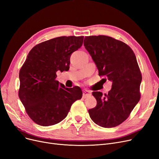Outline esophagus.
<instances>
[{
  "instance_id": "1",
  "label": "esophagus",
  "mask_w": 159,
  "mask_h": 159,
  "mask_svg": "<svg viewBox=\"0 0 159 159\" xmlns=\"http://www.w3.org/2000/svg\"><path fill=\"white\" fill-rule=\"evenodd\" d=\"M91 93H92V92L90 91L87 90V89H84V90L83 91V94H82V96H83L84 98H87V97L91 95Z\"/></svg>"
}]
</instances>
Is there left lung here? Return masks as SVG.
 <instances>
[{
  "label": "left lung",
  "instance_id": "1",
  "mask_svg": "<svg viewBox=\"0 0 159 159\" xmlns=\"http://www.w3.org/2000/svg\"><path fill=\"white\" fill-rule=\"evenodd\" d=\"M84 45L90 54L99 76L112 82L108 94L93 92L95 108L88 110L92 121L111 128L126 120L140 99L142 75L135 54L121 41L106 36H86Z\"/></svg>",
  "mask_w": 159,
  "mask_h": 159
}]
</instances>
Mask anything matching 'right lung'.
Segmentation results:
<instances>
[{"mask_svg":"<svg viewBox=\"0 0 159 159\" xmlns=\"http://www.w3.org/2000/svg\"><path fill=\"white\" fill-rule=\"evenodd\" d=\"M84 36H61L34 46L19 71V99L29 116L41 126L66 118L73 103L80 99V88H68L56 80L57 71H68L70 57Z\"/></svg>","mask_w":159,"mask_h":159,"instance_id":"add662e5","label":"right lung"}]
</instances>
